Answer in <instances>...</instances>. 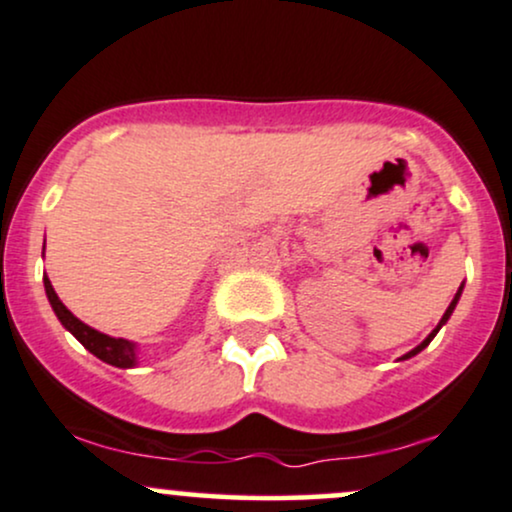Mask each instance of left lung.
<instances>
[{"mask_svg": "<svg viewBox=\"0 0 512 512\" xmlns=\"http://www.w3.org/2000/svg\"><path fill=\"white\" fill-rule=\"evenodd\" d=\"M460 296H462V286H460V289H457V293H455V298H452V303L448 305V310H445V315H443V317H440V322H438V327H436V330H433L431 334H428V337L424 339V342H421L419 346H416V349H411V351H409V354H404L402 358H411V356H416V354H419V351H424V349H426V346H428V344H431V339H433V337H436V334H438V330H440V327H443V325H445V322H448V320H450L452 310H455V305H457V301H460Z\"/></svg>", "mask_w": 512, "mask_h": 512, "instance_id": "8db88e82", "label": "left lung"}]
</instances>
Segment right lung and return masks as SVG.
Segmentation results:
<instances>
[{"label":"right lung","mask_w":512,"mask_h":512,"mask_svg":"<svg viewBox=\"0 0 512 512\" xmlns=\"http://www.w3.org/2000/svg\"><path fill=\"white\" fill-rule=\"evenodd\" d=\"M43 281H45V293H48V301L52 305V310H55L57 320L64 325V330L72 332L74 337L79 339V342L84 344L93 356H98L101 361L110 363V366H115V368L137 366V344L129 342V339L108 337V334L88 327L86 322H81L79 317H74L72 313H69L67 305L57 298V293H55V289H52L48 276H43Z\"/></svg>","instance_id":"1"}]
</instances>
